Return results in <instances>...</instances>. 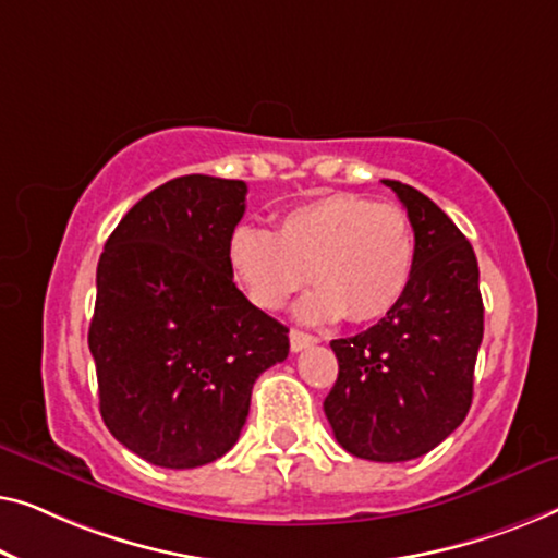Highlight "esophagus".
Returning a JSON list of instances; mask_svg holds the SVG:
<instances>
[{
  "label": "esophagus",
  "instance_id": "34e87169",
  "mask_svg": "<svg viewBox=\"0 0 558 558\" xmlns=\"http://www.w3.org/2000/svg\"><path fill=\"white\" fill-rule=\"evenodd\" d=\"M313 343H318V336L298 331V328H293V331H290V349H293V351H303V349L313 347Z\"/></svg>",
  "mask_w": 558,
  "mask_h": 558
}]
</instances>
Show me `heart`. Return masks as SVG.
Here are the masks:
<instances>
[{"label": "heart", "instance_id": "1", "mask_svg": "<svg viewBox=\"0 0 558 558\" xmlns=\"http://www.w3.org/2000/svg\"><path fill=\"white\" fill-rule=\"evenodd\" d=\"M414 230L402 207L361 194H326L286 211L276 232L240 225L227 240V268L260 311H280L305 282V320H379L412 282Z\"/></svg>", "mask_w": 558, "mask_h": 558}]
</instances>
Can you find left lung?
Wrapping results in <instances>:
<instances>
[{
	"mask_svg": "<svg viewBox=\"0 0 558 558\" xmlns=\"http://www.w3.org/2000/svg\"><path fill=\"white\" fill-rule=\"evenodd\" d=\"M384 184L412 222V282L379 324L331 341L339 376L324 412L347 452L404 462L433 450L465 420L483 341V298L473 245L452 219L414 186Z\"/></svg>",
	"mask_w": 558,
	"mask_h": 558,
	"instance_id": "left-lung-1",
	"label": "left lung"
}]
</instances>
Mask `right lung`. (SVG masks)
<instances>
[{
  "label": "right lung",
  "mask_w": 558,
  "mask_h": 558,
  "mask_svg": "<svg viewBox=\"0 0 558 558\" xmlns=\"http://www.w3.org/2000/svg\"><path fill=\"white\" fill-rule=\"evenodd\" d=\"M245 194L240 179H171L125 211L98 260L100 417L151 465L199 468L232 450L255 379L288 356V328L227 268Z\"/></svg>",
  "instance_id": "1"
}]
</instances>
